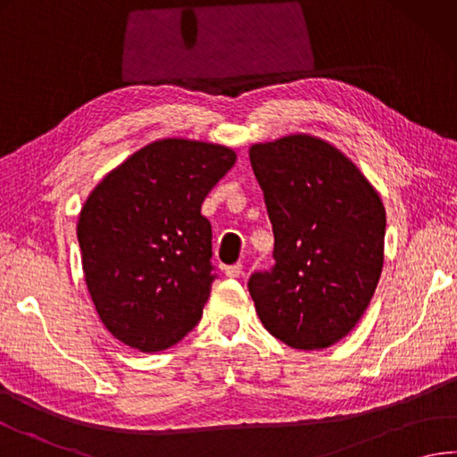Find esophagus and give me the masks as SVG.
I'll return each instance as SVG.
<instances>
[{"label": "esophagus", "mask_w": 457, "mask_h": 457, "mask_svg": "<svg viewBox=\"0 0 457 457\" xmlns=\"http://www.w3.org/2000/svg\"><path fill=\"white\" fill-rule=\"evenodd\" d=\"M240 272H243V264L237 262V264H230V266H225V274L228 278H237L240 277Z\"/></svg>", "instance_id": "34e87169"}]
</instances>
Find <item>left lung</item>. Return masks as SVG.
<instances>
[{
	"instance_id": "1",
	"label": "left lung",
	"mask_w": 457,
	"mask_h": 457,
	"mask_svg": "<svg viewBox=\"0 0 457 457\" xmlns=\"http://www.w3.org/2000/svg\"><path fill=\"white\" fill-rule=\"evenodd\" d=\"M248 154L274 235V264L248 278L258 318L292 348H328L358 324L380 280V195L316 137L290 135Z\"/></svg>"
}]
</instances>
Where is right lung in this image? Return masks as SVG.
<instances>
[{
    "label": "right lung",
    "mask_w": 457,
    "mask_h": 457,
    "mask_svg": "<svg viewBox=\"0 0 457 457\" xmlns=\"http://www.w3.org/2000/svg\"><path fill=\"white\" fill-rule=\"evenodd\" d=\"M235 161L220 145L162 139L85 201L77 225L85 282L101 322L127 346L153 354L199 324L217 278L201 204Z\"/></svg>",
    "instance_id": "1"
}]
</instances>
